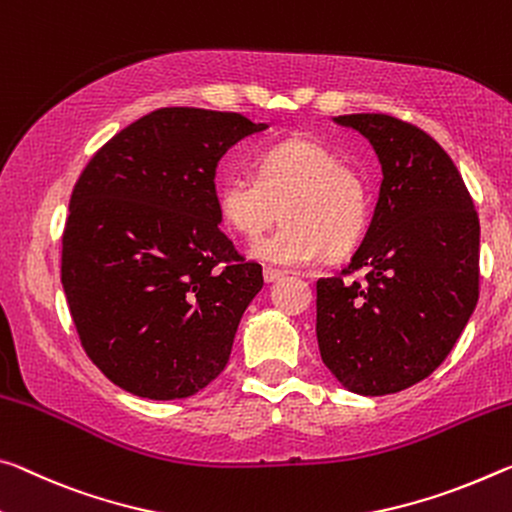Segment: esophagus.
I'll return each instance as SVG.
<instances>
[{"mask_svg":"<svg viewBox=\"0 0 512 512\" xmlns=\"http://www.w3.org/2000/svg\"><path fill=\"white\" fill-rule=\"evenodd\" d=\"M280 278H282V271H275V269H269V266H266V269H264V280L266 282H275Z\"/></svg>","mask_w":512,"mask_h":512,"instance_id":"34e87169","label":"esophagus"}]
</instances>
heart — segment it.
<instances>
[{"label":"heart","instance_id":"1","mask_svg":"<svg viewBox=\"0 0 512 512\" xmlns=\"http://www.w3.org/2000/svg\"><path fill=\"white\" fill-rule=\"evenodd\" d=\"M223 223L255 239L280 212L285 223L250 246V255L280 266H303L358 243L369 223V189L360 170L312 139H287L264 150L257 177L230 175L218 184Z\"/></svg>","mask_w":512,"mask_h":512}]
</instances>
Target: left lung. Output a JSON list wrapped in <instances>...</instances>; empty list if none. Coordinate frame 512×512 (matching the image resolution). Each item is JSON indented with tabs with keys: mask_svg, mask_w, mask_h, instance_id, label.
<instances>
[{
	"mask_svg": "<svg viewBox=\"0 0 512 512\" xmlns=\"http://www.w3.org/2000/svg\"><path fill=\"white\" fill-rule=\"evenodd\" d=\"M376 152L383 182L346 273L316 282L321 360L362 396L401 392L440 367L478 303L481 225L449 154L383 113L337 116Z\"/></svg>",
	"mask_w": 512,
	"mask_h": 512,
	"instance_id": "obj_1",
	"label": "left lung"
}]
</instances>
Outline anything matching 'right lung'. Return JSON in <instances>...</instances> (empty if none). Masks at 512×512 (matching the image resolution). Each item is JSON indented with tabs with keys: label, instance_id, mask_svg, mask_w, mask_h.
I'll return each instance as SVG.
<instances>
[{
	"label": "right lung",
	"instance_id": "1",
	"mask_svg": "<svg viewBox=\"0 0 512 512\" xmlns=\"http://www.w3.org/2000/svg\"><path fill=\"white\" fill-rule=\"evenodd\" d=\"M264 129L241 113L159 109L81 173L61 282L81 346L125 392L186 399L230 360L264 278L221 232L214 180L225 152Z\"/></svg>",
	"mask_w": 512,
	"mask_h": 512
}]
</instances>
